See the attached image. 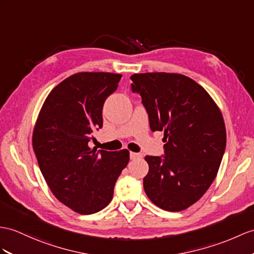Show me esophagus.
Returning <instances> with one entry per match:
<instances>
[{
    "label": "esophagus",
    "mask_w": 254,
    "mask_h": 254,
    "mask_svg": "<svg viewBox=\"0 0 254 254\" xmlns=\"http://www.w3.org/2000/svg\"><path fill=\"white\" fill-rule=\"evenodd\" d=\"M141 157H142V154L130 152V159H137V158H141Z\"/></svg>",
    "instance_id": "1"
}]
</instances>
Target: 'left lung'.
Returning a JSON list of instances; mask_svg holds the SVG:
<instances>
[{"mask_svg":"<svg viewBox=\"0 0 254 254\" xmlns=\"http://www.w3.org/2000/svg\"><path fill=\"white\" fill-rule=\"evenodd\" d=\"M130 79L151 130L164 131V155L145 156V194L159 208L181 211L201 198L218 174L226 146L223 116L208 92L182 74L141 73Z\"/></svg>","mask_w":254,"mask_h":254,"instance_id":"obj_1","label":"left lung"}]
</instances>
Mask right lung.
Wrapping results in <instances>:
<instances>
[{
    "mask_svg": "<svg viewBox=\"0 0 254 254\" xmlns=\"http://www.w3.org/2000/svg\"><path fill=\"white\" fill-rule=\"evenodd\" d=\"M121 74L82 72L51 91L36 121L32 144L56 198L80 214L106 208L129 151L90 148L92 132L102 128V109L119 87ZM94 139V138H92Z\"/></svg>",
    "mask_w": 254,
    "mask_h": 254,
    "instance_id": "right-lung-1",
    "label": "right lung"
}]
</instances>
